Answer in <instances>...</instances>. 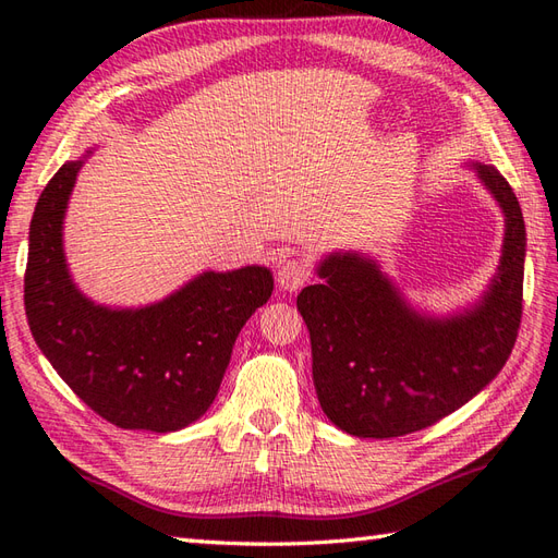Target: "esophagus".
<instances>
[{
	"instance_id": "34e87169",
	"label": "esophagus",
	"mask_w": 558,
	"mask_h": 558,
	"mask_svg": "<svg viewBox=\"0 0 558 558\" xmlns=\"http://www.w3.org/2000/svg\"><path fill=\"white\" fill-rule=\"evenodd\" d=\"M310 278H312V268L302 258H290L278 268V286L286 292L300 290Z\"/></svg>"
}]
</instances>
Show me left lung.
Masks as SVG:
<instances>
[{
    "instance_id": "obj_1",
    "label": "left lung",
    "mask_w": 558,
    "mask_h": 558,
    "mask_svg": "<svg viewBox=\"0 0 558 558\" xmlns=\"http://www.w3.org/2000/svg\"><path fill=\"white\" fill-rule=\"evenodd\" d=\"M506 218L501 264L484 298L456 316L414 312L378 264L330 254L324 282L300 292L326 417L362 438H393L444 420L504 369L523 316L525 220L506 177L475 165Z\"/></svg>"
}]
</instances>
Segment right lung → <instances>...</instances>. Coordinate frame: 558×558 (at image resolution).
<instances>
[{"label":"right lung","mask_w":558,"mask_h":558,"mask_svg":"<svg viewBox=\"0 0 558 558\" xmlns=\"http://www.w3.org/2000/svg\"><path fill=\"white\" fill-rule=\"evenodd\" d=\"M83 160L64 162L35 206L23 302L66 386L120 429H184L216 400L242 326L272 292L264 266L206 270L158 304L110 310L69 276L62 225Z\"/></svg>","instance_id":"1"}]
</instances>
